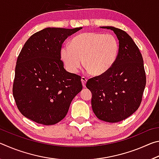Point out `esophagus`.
<instances>
[{"label": "esophagus", "mask_w": 159, "mask_h": 159, "mask_svg": "<svg viewBox=\"0 0 159 159\" xmlns=\"http://www.w3.org/2000/svg\"><path fill=\"white\" fill-rule=\"evenodd\" d=\"M88 79H86L85 77H82L81 78V82H82V84H83V87H85V84H86V82H87Z\"/></svg>", "instance_id": "esophagus-1"}]
</instances>
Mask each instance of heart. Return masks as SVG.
Wrapping results in <instances>:
<instances>
[{
	"mask_svg": "<svg viewBox=\"0 0 159 159\" xmlns=\"http://www.w3.org/2000/svg\"><path fill=\"white\" fill-rule=\"evenodd\" d=\"M119 44L111 34L85 32L71 40L61 50V57L69 71L77 72L81 66L94 75L105 73L117 60Z\"/></svg>",
	"mask_w": 159,
	"mask_h": 159,
	"instance_id": "obj_1",
	"label": "heart"
}]
</instances>
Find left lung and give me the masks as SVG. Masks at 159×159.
I'll use <instances>...</instances> for the list:
<instances>
[{"instance_id": "obj_1", "label": "left lung", "mask_w": 159, "mask_h": 159, "mask_svg": "<svg viewBox=\"0 0 159 159\" xmlns=\"http://www.w3.org/2000/svg\"><path fill=\"white\" fill-rule=\"evenodd\" d=\"M111 29L119 41V52L114 65L105 73L90 79L86 87L93 93L94 114L99 119L116 123L136 111L146 85L142 54L132 38L121 29Z\"/></svg>"}]
</instances>
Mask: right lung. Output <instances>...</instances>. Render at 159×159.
Returning a JSON list of instances; mask_svg holds the SVG:
<instances>
[{
  "label": "right lung",
  "mask_w": 159,
  "mask_h": 159,
  "mask_svg": "<svg viewBox=\"0 0 159 159\" xmlns=\"http://www.w3.org/2000/svg\"><path fill=\"white\" fill-rule=\"evenodd\" d=\"M82 27L46 28L32 35L19 55L12 93L19 111L29 119L54 125L66 116L81 91V77L67 72L61 60L64 41Z\"/></svg>",
  "instance_id": "add662e5"
}]
</instances>
